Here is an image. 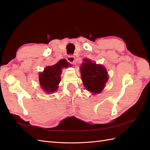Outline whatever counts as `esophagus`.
<instances>
[{"mask_svg": "<svg viewBox=\"0 0 150 150\" xmlns=\"http://www.w3.org/2000/svg\"><path fill=\"white\" fill-rule=\"evenodd\" d=\"M67 59L68 62H70V63L74 64V63H75V57L73 56H68L67 57Z\"/></svg>", "mask_w": 150, "mask_h": 150, "instance_id": "esophagus-1", "label": "esophagus"}]
</instances>
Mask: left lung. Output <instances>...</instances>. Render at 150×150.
Returning <instances> with one entry per match:
<instances>
[{
	"mask_svg": "<svg viewBox=\"0 0 150 150\" xmlns=\"http://www.w3.org/2000/svg\"><path fill=\"white\" fill-rule=\"evenodd\" d=\"M83 84L93 94H98L104 89L108 80V71L102 64H97L88 59H83L80 66Z\"/></svg>",
	"mask_w": 150,
	"mask_h": 150,
	"instance_id": "left-lung-1",
	"label": "left lung"
}]
</instances>
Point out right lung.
I'll return each mask as SVG.
<instances>
[{
    "instance_id": "1",
    "label": "right lung",
    "mask_w": 150,
    "mask_h": 150,
    "mask_svg": "<svg viewBox=\"0 0 150 150\" xmlns=\"http://www.w3.org/2000/svg\"><path fill=\"white\" fill-rule=\"evenodd\" d=\"M69 66L71 67V64L65 59H62L55 64L46 67L38 76L42 89L47 94L55 93L61 81L62 69Z\"/></svg>"
}]
</instances>
